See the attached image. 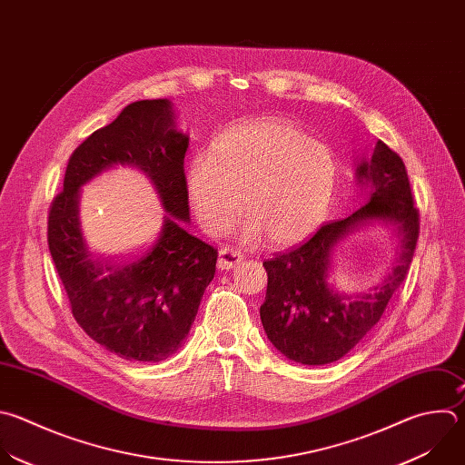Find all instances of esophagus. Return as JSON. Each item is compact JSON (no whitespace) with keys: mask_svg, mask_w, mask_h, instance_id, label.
Here are the masks:
<instances>
[{"mask_svg":"<svg viewBox=\"0 0 465 465\" xmlns=\"http://www.w3.org/2000/svg\"><path fill=\"white\" fill-rule=\"evenodd\" d=\"M241 259H242V255H241L237 250H233V248H230V246H223V248L219 250L217 266H219L221 270H232L235 264L241 262Z\"/></svg>","mask_w":465,"mask_h":465,"instance_id":"34e87169","label":"esophagus"}]
</instances>
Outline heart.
Returning a JSON list of instances; mask_svg holds the SVG:
<instances>
[{
	"label": "heart",
	"mask_w": 465,
	"mask_h": 465,
	"mask_svg": "<svg viewBox=\"0 0 465 465\" xmlns=\"http://www.w3.org/2000/svg\"><path fill=\"white\" fill-rule=\"evenodd\" d=\"M338 183L332 151L282 120H261L223 133L213 149L193 154L188 192L206 232L221 233L241 208L246 237L292 244L327 217Z\"/></svg>",
	"instance_id": "heart-1"
}]
</instances>
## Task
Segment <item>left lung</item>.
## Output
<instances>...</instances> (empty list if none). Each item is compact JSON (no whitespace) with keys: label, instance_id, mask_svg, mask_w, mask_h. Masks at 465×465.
<instances>
[{"label":"left lung","instance_id":"left-lung-1","mask_svg":"<svg viewBox=\"0 0 465 465\" xmlns=\"http://www.w3.org/2000/svg\"><path fill=\"white\" fill-rule=\"evenodd\" d=\"M356 177L371 186L367 204L347 219L323 224L306 242L264 261L268 273L261 322L272 345L302 365H327L351 352L380 322L403 282L420 233L409 177L400 154L378 140L371 161ZM395 226L401 235L397 264L369 294H338L328 286V268L335 246L372 222Z\"/></svg>","mask_w":465,"mask_h":465}]
</instances>
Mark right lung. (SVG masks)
<instances>
[{
    "mask_svg": "<svg viewBox=\"0 0 465 465\" xmlns=\"http://www.w3.org/2000/svg\"><path fill=\"white\" fill-rule=\"evenodd\" d=\"M188 140L175 129L170 100L133 102L73 151L64 190L49 208V252L76 323L91 340L129 361L154 363L175 354L215 275L217 250L179 224L190 223ZM116 163L143 171L169 215L145 251L105 262L86 250L77 195L85 182Z\"/></svg>",
    "mask_w": 465,
    "mask_h": 465,
    "instance_id": "add662e5",
    "label": "right lung"
}]
</instances>
